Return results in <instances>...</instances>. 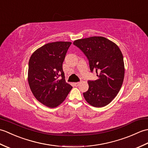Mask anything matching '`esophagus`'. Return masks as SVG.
<instances>
[{"mask_svg": "<svg viewBox=\"0 0 148 148\" xmlns=\"http://www.w3.org/2000/svg\"><path fill=\"white\" fill-rule=\"evenodd\" d=\"M79 82H77V83H74V85L75 86H77L78 85H79Z\"/></svg>", "mask_w": 148, "mask_h": 148, "instance_id": "obj_1", "label": "esophagus"}]
</instances>
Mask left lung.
<instances>
[{
	"mask_svg": "<svg viewBox=\"0 0 148 148\" xmlns=\"http://www.w3.org/2000/svg\"><path fill=\"white\" fill-rule=\"evenodd\" d=\"M89 62L91 72H95L98 79L89 80V88L83 95L93 107L102 108L117 95L123 82V56L115 43L103 37H90L75 40Z\"/></svg>",
	"mask_w": 148,
	"mask_h": 148,
	"instance_id": "obj_1",
	"label": "left lung"
}]
</instances>
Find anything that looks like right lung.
<instances>
[{
	"label": "right lung",
	"instance_id": "right-lung-1",
	"mask_svg": "<svg viewBox=\"0 0 148 148\" xmlns=\"http://www.w3.org/2000/svg\"><path fill=\"white\" fill-rule=\"evenodd\" d=\"M71 42L48 43L37 49L29 62L28 81L36 99L50 108L64 101L72 88L65 82L62 64Z\"/></svg>",
	"mask_w": 148,
	"mask_h": 148
}]
</instances>
